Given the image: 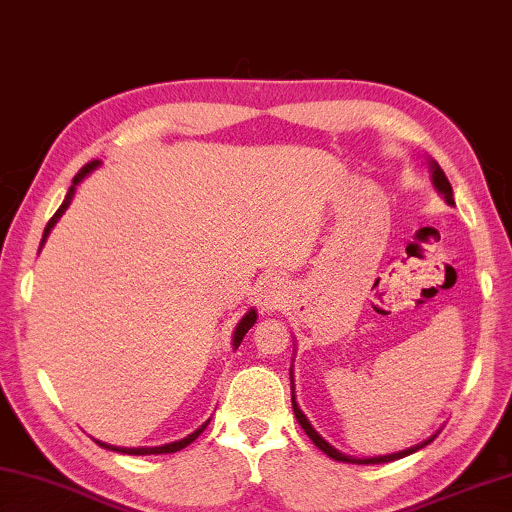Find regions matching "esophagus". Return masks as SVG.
<instances>
[{
    "instance_id": "esophagus-1",
    "label": "esophagus",
    "mask_w": 512,
    "mask_h": 512,
    "mask_svg": "<svg viewBox=\"0 0 512 512\" xmlns=\"http://www.w3.org/2000/svg\"><path fill=\"white\" fill-rule=\"evenodd\" d=\"M287 287L285 282L280 280H264L259 282V289H257V303L262 307L264 312H275L280 310L282 305L287 303Z\"/></svg>"
}]
</instances>
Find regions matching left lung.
Returning a JSON list of instances; mask_svg holds the SVG:
<instances>
[{
  "mask_svg": "<svg viewBox=\"0 0 512 512\" xmlns=\"http://www.w3.org/2000/svg\"><path fill=\"white\" fill-rule=\"evenodd\" d=\"M428 161V170H431V182H433V186L437 189V193H440V196L446 200V205H453V189H451V184H449V180H446V175H444V170L437 166V161L435 159H431L428 157L426 159ZM289 380H291V405H294V415H296V419H298V424H300V428H303V431L307 433V437H310V440L319 446V449L326 453V456H330L332 460H339V462H353V465H380V462H392V460H399V458H405V456H410V453H415V451H419V449H424L426 444H431L435 437H437V433H433L431 437H426L424 442H419V444H415V446H410V449H403V451H396V453H387V456H371V458H353V456H346V453H342V451H337L335 446L332 444H328L326 440H323V437L314 431V426L310 424V419L305 417V412L298 408V403H296V394H294V367L289 369Z\"/></svg>",
  "mask_w": 512,
  "mask_h": 512,
  "instance_id": "obj_1",
  "label": "left lung"
}]
</instances>
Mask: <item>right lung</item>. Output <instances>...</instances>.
Masks as SVG:
<instances>
[{
	"mask_svg": "<svg viewBox=\"0 0 512 512\" xmlns=\"http://www.w3.org/2000/svg\"><path fill=\"white\" fill-rule=\"evenodd\" d=\"M100 164H102V161H91V164H86V166L81 168L79 173L75 175V180H72L70 189H68V193H66V200L61 202V207L56 209V214L50 218V223H47V227H45V232H43V239H40V248H38V253H40V250H43L45 241H47V237H50V232H52V227H54L56 223H59V218H61L63 214H66V209L70 207L72 198H75L77 184L84 182L86 177L93 173V170L100 168ZM255 321H257V310H255V307H250V310L241 316V321L237 323V328H234V335H232V348H234V351H237L239 344L243 342V337H246V332L255 326ZM207 424H209V419H207L205 424H202V426H198L196 431H193L191 435L182 437V440H175V442L161 444V446H129V449H127V446H113V444L100 442V440H95V442L100 444L102 449H109V451H116V453H127V456H159V453H175V451L184 449V446H189L193 440H196V437H198L202 431H205Z\"/></svg>",
	"mask_w": 512,
	"mask_h": 512,
	"instance_id": "add662e5",
	"label": "right lung"
}]
</instances>
